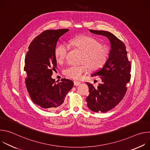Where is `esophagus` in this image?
I'll list each match as a JSON object with an SVG mask.
<instances>
[{"instance_id": "obj_1", "label": "esophagus", "mask_w": 150, "mask_h": 150, "mask_svg": "<svg viewBox=\"0 0 150 150\" xmlns=\"http://www.w3.org/2000/svg\"><path fill=\"white\" fill-rule=\"evenodd\" d=\"M74 85H75V86H78V85H79L81 83V82L77 81H74Z\"/></svg>"}]
</instances>
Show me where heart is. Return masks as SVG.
<instances>
[{"mask_svg": "<svg viewBox=\"0 0 150 150\" xmlns=\"http://www.w3.org/2000/svg\"><path fill=\"white\" fill-rule=\"evenodd\" d=\"M68 45L82 52V65L71 66L63 71V74L67 77L74 80L82 79L90 69L96 70L101 68L109 57L108 47L100 44L97 39L91 36L81 35L73 38L68 41ZM68 50L69 47L65 44L61 43L56 46L54 55L57 63H64Z\"/></svg>", "mask_w": 150, "mask_h": 150, "instance_id": "heart-1", "label": "heart"}]
</instances>
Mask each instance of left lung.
Here are the masks:
<instances>
[{
    "label": "left lung",
    "mask_w": 150,
    "mask_h": 150,
    "mask_svg": "<svg viewBox=\"0 0 150 150\" xmlns=\"http://www.w3.org/2000/svg\"><path fill=\"white\" fill-rule=\"evenodd\" d=\"M91 33L105 36L110 42L109 58L102 68L91 76H99L101 83L94 87L86 82L90 94L87 97L88 108L94 112L105 113L114 108L124 97L126 84L131 79V62L128 60L126 46L112 33L105 31L89 30Z\"/></svg>",
    "instance_id": "8db88e82"
}]
</instances>
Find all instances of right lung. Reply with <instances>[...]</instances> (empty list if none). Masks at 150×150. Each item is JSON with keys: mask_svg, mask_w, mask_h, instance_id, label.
I'll return each instance as SVG.
<instances>
[{"mask_svg": "<svg viewBox=\"0 0 150 150\" xmlns=\"http://www.w3.org/2000/svg\"><path fill=\"white\" fill-rule=\"evenodd\" d=\"M69 29L46 30L30 43L27 53L24 71L27 72L25 85L33 101L43 109L57 110L62 108L74 82L62 78L56 83L52 78L57 69L54 52L59 38Z\"/></svg>", "mask_w": 150, "mask_h": 150, "instance_id": "right-lung-1", "label": "right lung"}]
</instances>
